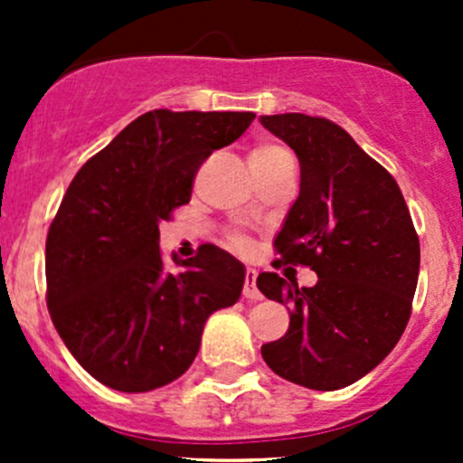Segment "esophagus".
Returning a JSON list of instances; mask_svg holds the SVG:
<instances>
[{
  "mask_svg": "<svg viewBox=\"0 0 463 463\" xmlns=\"http://www.w3.org/2000/svg\"><path fill=\"white\" fill-rule=\"evenodd\" d=\"M255 279H258V270L255 269H249L246 270V278H244V298L246 300H261V293L258 288V284H255Z\"/></svg>",
  "mask_w": 463,
  "mask_h": 463,
  "instance_id": "esophagus-1",
  "label": "esophagus"
}]
</instances>
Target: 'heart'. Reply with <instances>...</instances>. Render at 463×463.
<instances>
[{
	"mask_svg": "<svg viewBox=\"0 0 463 463\" xmlns=\"http://www.w3.org/2000/svg\"><path fill=\"white\" fill-rule=\"evenodd\" d=\"M288 158L291 156H288L279 145L273 143H258L249 149V167L253 175H264V172L275 170V167H279L284 161H288ZM231 244L240 250L249 249V241L240 235L232 237Z\"/></svg>",
	"mask_w": 463,
	"mask_h": 463,
	"instance_id": "obj_1",
	"label": "heart"
}]
</instances>
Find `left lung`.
<instances>
[{
  "label": "left lung",
  "mask_w": 463,
  "mask_h": 463,
  "mask_svg": "<svg viewBox=\"0 0 463 463\" xmlns=\"http://www.w3.org/2000/svg\"><path fill=\"white\" fill-rule=\"evenodd\" d=\"M300 161V194L275 237L279 261L316 270L298 288L260 273L269 300L291 307L288 331L261 345L278 376L331 392L356 383L394 349L419 279V237L394 176L335 123L307 114L261 116Z\"/></svg>",
  "instance_id": "obj_1"
}]
</instances>
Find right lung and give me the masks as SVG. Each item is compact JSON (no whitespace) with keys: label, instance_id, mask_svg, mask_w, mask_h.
<instances>
[{"label":"right lung","instance_id":"1","mask_svg":"<svg viewBox=\"0 0 463 463\" xmlns=\"http://www.w3.org/2000/svg\"><path fill=\"white\" fill-rule=\"evenodd\" d=\"M253 118L147 111L73 176L46 237V305L69 352L102 385L149 392L176 381L205 320L240 300V260L205 244L165 269L158 223L190 202L202 163Z\"/></svg>","mask_w":463,"mask_h":463}]
</instances>
